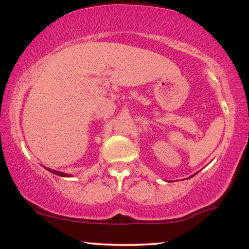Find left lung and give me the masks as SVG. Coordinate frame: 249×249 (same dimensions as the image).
<instances>
[{
	"mask_svg": "<svg viewBox=\"0 0 249 249\" xmlns=\"http://www.w3.org/2000/svg\"><path fill=\"white\" fill-rule=\"evenodd\" d=\"M195 175H196V174H195ZM195 175H193V176H195ZM193 176H192V177H193ZM189 178H191V177H189Z\"/></svg>",
	"mask_w": 249,
	"mask_h": 249,
	"instance_id": "8db88e82",
	"label": "left lung"
}]
</instances>
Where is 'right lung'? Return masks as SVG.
I'll list each match as a JSON object with an SVG mask.
<instances>
[{
    "label": "right lung",
    "mask_w": 249,
    "mask_h": 249,
    "mask_svg": "<svg viewBox=\"0 0 249 249\" xmlns=\"http://www.w3.org/2000/svg\"><path fill=\"white\" fill-rule=\"evenodd\" d=\"M46 168V167H45ZM48 171L52 172V174L53 175H57V176H60V177H71L70 175H67V174H64V172H60V171H56V170H53V169H49V168H46Z\"/></svg>",
    "instance_id": "add662e5"
}]
</instances>
